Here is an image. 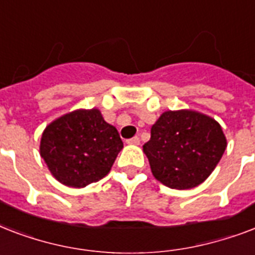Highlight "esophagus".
<instances>
[{
  "label": "esophagus",
  "instance_id": "1",
  "mask_svg": "<svg viewBox=\"0 0 255 255\" xmlns=\"http://www.w3.org/2000/svg\"><path fill=\"white\" fill-rule=\"evenodd\" d=\"M139 143H140V139L137 137V136H133V137L127 140V144H131V145H137Z\"/></svg>",
  "mask_w": 255,
  "mask_h": 255
}]
</instances>
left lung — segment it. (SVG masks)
Returning a JSON list of instances; mask_svg holds the SVG:
<instances>
[{"label":"left lung","mask_w":255,"mask_h":255,"mask_svg":"<svg viewBox=\"0 0 255 255\" xmlns=\"http://www.w3.org/2000/svg\"><path fill=\"white\" fill-rule=\"evenodd\" d=\"M226 137L218 122L193 110L165 111L143 145L152 174L172 189H192L220 163Z\"/></svg>","instance_id":"left-lung-1"}]
</instances>
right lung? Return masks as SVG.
I'll return each mask as SVG.
<instances>
[{
	"instance_id": "add662e5",
	"label": "right lung",
	"mask_w": 255,
	"mask_h": 255,
	"mask_svg": "<svg viewBox=\"0 0 255 255\" xmlns=\"http://www.w3.org/2000/svg\"><path fill=\"white\" fill-rule=\"evenodd\" d=\"M122 148L119 132L98 108H81L45 128L39 153L55 180L70 188H85L107 176Z\"/></svg>"
}]
</instances>
